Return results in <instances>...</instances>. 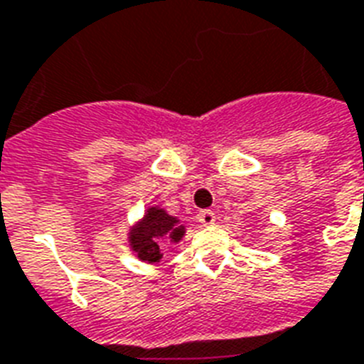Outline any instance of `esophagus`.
I'll list each match as a JSON object with an SVG mask.
<instances>
[{
    "instance_id": "esophagus-1",
    "label": "esophagus",
    "mask_w": 364,
    "mask_h": 364,
    "mask_svg": "<svg viewBox=\"0 0 364 364\" xmlns=\"http://www.w3.org/2000/svg\"><path fill=\"white\" fill-rule=\"evenodd\" d=\"M198 221H200L202 225H213L215 223V213L212 212V210H202V212H198Z\"/></svg>"
}]
</instances>
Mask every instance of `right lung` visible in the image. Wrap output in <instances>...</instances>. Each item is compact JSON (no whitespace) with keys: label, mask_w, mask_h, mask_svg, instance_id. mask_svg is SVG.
Segmentation results:
<instances>
[{"label":"right lung","mask_w":364,"mask_h":364,"mask_svg":"<svg viewBox=\"0 0 364 364\" xmlns=\"http://www.w3.org/2000/svg\"><path fill=\"white\" fill-rule=\"evenodd\" d=\"M185 235L177 219L170 213H166L160 208H149V212L132 231V248L137 252V256L143 262L154 263L162 257V246L168 242H179Z\"/></svg>","instance_id":"obj_1"}]
</instances>
